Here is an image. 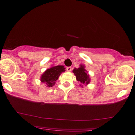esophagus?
Returning <instances> with one entry per match:
<instances>
[{"label":"esophagus","instance_id":"obj_1","mask_svg":"<svg viewBox=\"0 0 135 135\" xmlns=\"http://www.w3.org/2000/svg\"><path fill=\"white\" fill-rule=\"evenodd\" d=\"M71 70H72V68H71L70 66L66 67V71H67V72H71Z\"/></svg>","mask_w":135,"mask_h":135}]
</instances>
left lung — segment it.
<instances>
[{"instance_id":"1","label":"left lung","mask_w":135,"mask_h":135,"mask_svg":"<svg viewBox=\"0 0 135 135\" xmlns=\"http://www.w3.org/2000/svg\"><path fill=\"white\" fill-rule=\"evenodd\" d=\"M78 69H74L73 70V73L76 77V80L80 83V86L83 87V85H87L90 83L91 79L88 72L85 69V66L83 64L79 65Z\"/></svg>"}]
</instances>
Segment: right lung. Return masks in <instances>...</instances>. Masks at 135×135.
Listing matches in <instances>:
<instances>
[{
    "instance_id": "1",
    "label": "right lung",
    "mask_w": 135,
    "mask_h": 135,
    "mask_svg": "<svg viewBox=\"0 0 135 135\" xmlns=\"http://www.w3.org/2000/svg\"><path fill=\"white\" fill-rule=\"evenodd\" d=\"M65 71V68L63 65H52L51 67L49 68L41 75V83L46 84L48 88L52 87L55 84L56 81L58 79L61 73Z\"/></svg>"
}]
</instances>
